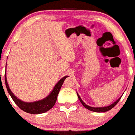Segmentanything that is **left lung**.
Returning <instances> with one entry per match:
<instances>
[{"instance_id": "left-lung-1", "label": "left lung", "mask_w": 135, "mask_h": 135, "mask_svg": "<svg viewBox=\"0 0 135 135\" xmlns=\"http://www.w3.org/2000/svg\"><path fill=\"white\" fill-rule=\"evenodd\" d=\"M77 97H78L79 99L80 102H81V104H83V106L85 108L88 109V110H90V111H92V112H99V113L100 112H108V111H109V110H111V109H112L114 107V106H115L117 103H118V102L119 101V100L121 99V97L120 98H119L118 99L115 101V102H114L112 104L109 105V106H104V107H92V106H89V105H86V104H85V102L82 100V99H81V97H80V96L79 95V94L77 93Z\"/></svg>"}]
</instances>
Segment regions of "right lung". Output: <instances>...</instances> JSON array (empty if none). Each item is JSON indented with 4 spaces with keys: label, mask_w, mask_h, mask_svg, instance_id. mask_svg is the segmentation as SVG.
Listing matches in <instances>:
<instances>
[{
    "label": "right lung",
    "mask_w": 135,
    "mask_h": 135,
    "mask_svg": "<svg viewBox=\"0 0 135 135\" xmlns=\"http://www.w3.org/2000/svg\"><path fill=\"white\" fill-rule=\"evenodd\" d=\"M6 73V72H5ZM68 77V75L64 76L62 77L54 86L52 90L50 92V94L45 97V98L42 100H40L38 101H35L31 102H26L24 101L21 100L20 99L16 97L14 93L11 91L10 89L9 85L7 82V78H6V75L5 73V84H6V89L10 97H12L14 102L16 104L17 106L22 110L23 111L27 113H32V114H39V113H45L49 110L52 108L55 104L56 102L57 97H58V93L60 90L62 85L63 84L64 81Z\"/></svg>",
    "instance_id": "obj_1"
}]
</instances>
